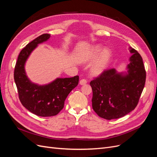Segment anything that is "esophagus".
<instances>
[{
  "label": "esophagus",
  "mask_w": 157,
  "mask_h": 157,
  "mask_svg": "<svg viewBox=\"0 0 157 157\" xmlns=\"http://www.w3.org/2000/svg\"><path fill=\"white\" fill-rule=\"evenodd\" d=\"M86 83H87V80L86 79H81L79 82V84L80 85H84V84H86Z\"/></svg>",
  "instance_id": "1"
}]
</instances>
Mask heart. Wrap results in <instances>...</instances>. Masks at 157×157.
<instances>
[{
    "label": "heart",
    "mask_w": 157,
    "mask_h": 157,
    "mask_svg": "<svg viewBox=\"0 0 157 157\" xmlns=\"http://www.w3.org/2000/svg\"><path fill=\"white\" fill-rule=\"evenodd\" d=\"M101 48L100 45H94L81 57V61L85 63L91 62L97 57L90 69L91 73L95 76L101 75L107 69L112 58V52L110 50L107 48H104L101 50Z\"/></svg>",
    "instance_id": "1"
}]
</instances>
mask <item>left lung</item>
Returning <instances> with one entry per match:
<instances>
[{
  "mask_svg": "<svg viewBox=\"0 0 157 157\" xmlns=\"http://www.w3.org/2000/svg\"><path fill=\"white\" fill-rule=\"evenodd\" d=\"M130 52L132 56L128 73L107 69L90 83L94 111L106 120L119 118L134 110L144 88L146 71L143 59L135 49L130 47Z\"/></svg>",
  "mask_w": 157,
  "mask_h": 157,
  "instance_id": "8db88e82",
  "label": "left lung"
}]
</instances>
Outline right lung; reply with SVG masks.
I'll list each match as a JSON object with an SVG mask.
<instances>
[{"instance_id": "right-lung-1", "label": "right lung", "mask_w": 157, "mask_h": 157, "mask_svg": "<svg viewBox=\"0 0 157 157\" xmlns=\"http://www.w3.org/2000/svg\"><path fill=\"white\" fill-rule=\"evenodd\" d=\"M50 34H43L36 38L23 48L18 56L14 69V80L19 99L28 111L39 117H52L58 114L64 107L65 99L78 84L79 77L56 79L52 82L39 86L32 83L25 71L28 57L37 45L46 41Z\"/></svg>"}]
</instances>
